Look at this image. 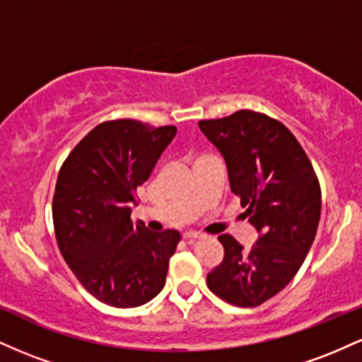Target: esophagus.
Here are the masks:
<instances>
[{
    "label": "esophagus",
    "instance_id": "34e87169",
    "mask_svg": "<svg viewBox=\"0 0 362 362\" xmlns=\"http://www.w3.org/2000/svg\"><path fill=\"white\" fill-rule=\"evenodd\" d=\"M184 238L185 240H199V238H202V235L197 233V231H185Z\"/></svg>",
    "mask_w": 362,
    "mask_h": 362
}]
</instances>
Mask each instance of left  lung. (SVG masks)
Listing matches in <instances>:
<instances>
[{"mask_svg":"<svg viewBox=\"0 0 362 362\" xmlns=\"http://www.w3.org/2000/svg\"><path fill=\"white\" fill-rule=\"evenodd\" d=\"M199 127L224 158L231 190L259 233L250 250L218 236L224 259L207 286L231 305L259 306L289 284L310 252L322 211L317 175L293 132L259 112L238 110Z\"/></svg>","mask_w":362,"mask_h":362,"instance_id":"obj_1","label":"left lung"}]
</instances>
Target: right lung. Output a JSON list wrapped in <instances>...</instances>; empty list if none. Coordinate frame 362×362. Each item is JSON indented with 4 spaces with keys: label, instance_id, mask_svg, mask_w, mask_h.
I'll return each instance as SVG.
<instances>
[{
    "label": "right lung",
    "instance_id": "obj_1",
    "mask_svg": "<svg viewBox=\"0 0 362 362\" xmlns=\"http://www.w3.org/2000/svg\"><path fill=\"white\" fill-rule=\"evenodd\" d=\"M175 134V126L132 119L102 122L59 170L52 201L57 245L83 288L109 306H141L165 286L180 233L134 224L131 206Z\"/></svg>",
    "mask_w": 362,
    "mask_h": 362
}]
</instances>
